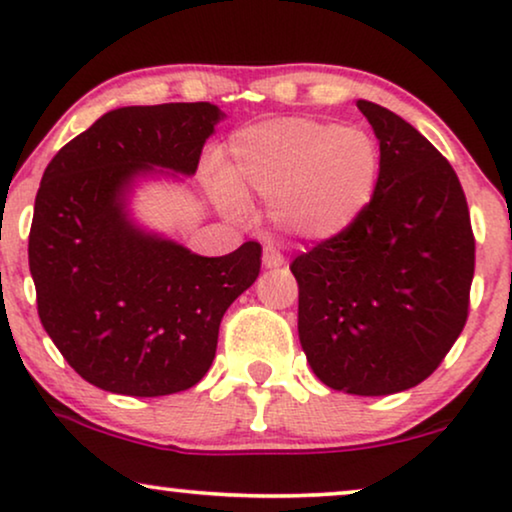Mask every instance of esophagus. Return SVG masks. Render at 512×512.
I'll list each match as a JSON object with an SVG mask.
<instances>
[{"label": "esophagus", "instance_id": "obj_1", "mask_svg": "<svg viewBox=\"0 0 512 512\" xmlns=\"http://www.w3.org/2000/svg\"><path fill=\"white\" fill-rule=\"evenodd\" d=\"M263 265L265 268H282L284 265V256L282 251H279L277 247H265L263 249Z\"/></svg>", "mask_w": 512, "mask_h": 512}]
</instances>
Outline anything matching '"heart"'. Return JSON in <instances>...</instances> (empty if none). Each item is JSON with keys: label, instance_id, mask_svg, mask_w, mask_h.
<instances>
[{"label": "heart", "instance_id": "b5f03b06", "mask_svg": "<svg viewBox=\"0 0 512 512\" xmlns=\"http://www.w3.org/2000/svg\"><path fill=\"white\" fill-rule=\"evenodd\" d=\"M223 177L230 212H242V195H261L286 233L319 242L345 233L368 207L380 151L359 128L282 118L237 135Z\"/></svg>", "mask_w": 512, "mask_h": 512}]
</instances>
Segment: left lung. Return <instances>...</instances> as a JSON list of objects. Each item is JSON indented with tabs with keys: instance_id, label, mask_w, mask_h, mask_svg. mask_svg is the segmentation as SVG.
I'll list each match as a JSON object with an SVG mask.
<instances>
[{
	"instance_id": "8db88e82",
	"label": "left lung",
	"mask_w": 512,
	"mask_h": 512,
	"mask_svg": "<svg viewBox=\"0 0 512 512\" xmlns=\"http://www.w3.org/2000/svg\"><path fill=\"white\" fill-rule=\"evenodd\" d=\"M356 107L380 139V177L345 233L291 263L298 335L326 387L389 396L424 382L464 331L475 237L443 153L394 111Z\"/></svg>"
}]
</instances>
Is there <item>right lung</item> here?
<instances>
[{"label":"right lung","instance_id":"1","mask_svg":"<svg viewBox=\"0 0 512 512\" xmlns=\"http://www.w3.org/2000/svg\"><path fill=\"white\" fill-rule=\"evenodd\" d=\"M223 111L170 102L109 111L62 146L34 200L30 272L46 333L83 380L167 396L212 366L223 314L261 272V244L198 256L139 230L125 191L153 167L198 170Z\"/></svg>","mask_w":512,"mask_h":512}]
</instances>
